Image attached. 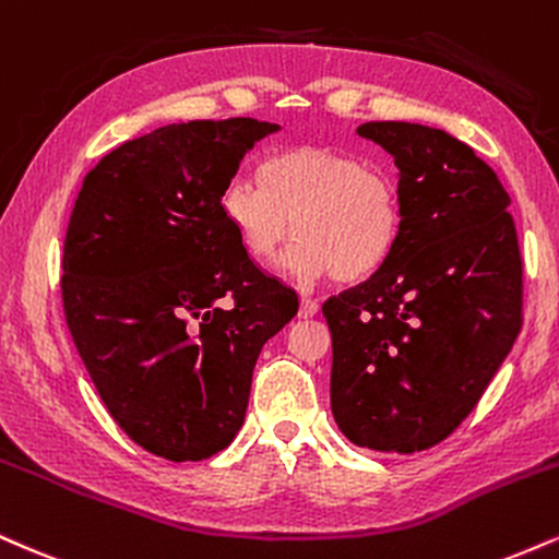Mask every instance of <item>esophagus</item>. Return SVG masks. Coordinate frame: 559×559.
I'll return each instance as SVG.
<instances>
[{"instance_id": "esophagus-1", "label": "esophagus", "mask_w": 559, "mask_h": 559, "mask_svg": "<svg viewBox=\"0 0 559 559\" xmlns=\"http://www.w3.org/2000/svg\"><path fill=\"white\" fill-rule=\"evenodd\" d=\"M317 311H319V304H317V300H311V298H300V308H298V317H300V319H311V317H317Z\"/></svg>"}]
</instances>
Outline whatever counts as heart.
<instances>
[{"mask_svg":"<svg viewBox=\"0 0 559 559\" xmlns=\"http://www.w3.org/2000/svg\"><path fill=\"white\" fill-rule=\"evenodd\" d=\"M259 180L235 177L219 209L255 264H272L298 235L287 269L300 280L364 282L386 264L400 235L397 186L384 169L330 146L269 154Z\"/></svg>","mask_w":559,"mask_h":559,"instance_id":"obj_1","label":"heart"}]
</instances>
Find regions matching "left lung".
Instances as JSON below:
<instances>
[{
  "label": "left lung",
  "instance_id": "left-lung-1",
  "mask_svg": "<svg viewBox=\"0 0 559 559\" xmlns=\"http://www.w3.org/2000/svg\"><path fill=\"white\" fill-rule=\"evenodd\" d=\"M390 151L400 235L364 285L332 295V413L358 448L429 450L481 400L523 324L510 195L474 148L416 122H366Z\"/></svg>",
  "mask_w": 559,
  "mask_h": 559
}]
</instances>
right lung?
<instances>
[{
  "label": "right lung",
  "mask_w": 559,
  "mask_h": 559,
  "mask_svg": "<svg viewBox=\"0 0 559 559\" xmlns=\"http://www.w3.org/2000/svg\"><path fill=\"white\" fill-rule=\"evenodd\" d=\"M274 130L253 117L151 130L109 151L72 206L64 319L109 416L151 455L225 450L261 347L298 313L219 209L242 156Z\"/></svg>",
  "instance_id": "1"
}]
</instances>
